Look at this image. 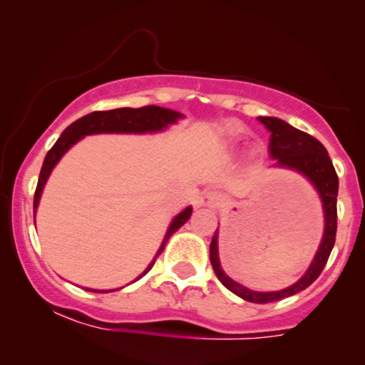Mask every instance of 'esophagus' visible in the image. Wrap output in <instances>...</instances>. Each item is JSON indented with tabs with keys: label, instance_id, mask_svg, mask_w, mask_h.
<instances>
[{
	"label": "esophagus",
	"instance_id": "obj_1",
	"mask_svg": "<svg viewBox=\"0 0 365 365\" xmlns=\"http://www.w3.org/2000/svg\"><path fill=\"white\" fill-rule=\"evenodd\" d=\"M217 202H220V197H217L216 192H204L199 199L200 206H206V207H215L217 206Z\"/></svg>",
	"mask_w": 365,
	"mask_h": 365
}]
</instances>
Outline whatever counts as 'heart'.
Listing matches in <instances>:
<instances>
[{
  "instance_id": "1",
  "label": "heart",
  "mask_w": 365,
  "mask_h": 365,
  "mask_svg": "<svg viewBox=\"0 0 365 365\" xmlns=\"http://www.w3.org/2000/svg\"><path fill=\"white\" fill-rule=\"evenodd\" d=\"M254 154H257V150H254Z\"/></svg>"
}]
</instances>
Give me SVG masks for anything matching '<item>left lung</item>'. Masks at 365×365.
Segmentation results:
<instances>
[{
	"label": "left lung",
	"mask_w": 365,
	"mask_h": 365,
	"mask_svg": "<svg viewBox=\"0 0 365 365\" xmlns=\"http://www.w3.org/2000/svg\"><path fill=\"white\" fill-rule=\"evenodd\" d=\"M259 121L271 132L269 137V156L274 159V168H288L302 173L312 183L321 197L322 211H324V235L321 245L314 255L311 266L305 274L292 287L279 292H254L233 282L228 274H225L217 254V228L209 245V259L212 269L221 283L233 292L240 299L254 304H269L276 300L287 299L295 293L305 290L309 284L317 279L321 271L328 262L331 250H333L334 238H336V197H338V175L334 171L333 163L328 156V150L319 140L302 130L292 127L287 121L273 118V116H259Z\"/></svg>",
	"instance_id": "1"
}]
</instances>
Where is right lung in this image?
<instances>
[{
	"label": "right lung",
	"instance_id": "add662e5",
	"mask_svg": "<svg viewBox=\"0 0 365 365\" xmlns=\"http://www.w3.org/2000/svg\"><path fill=\"white\" fill-rule=\"evenodd\" d=\"M182 116L183 115H180L178 111L166 110V108L144 106V108H118V110H110V111H94V113H89V115L82 116V118H78L77 121H73L70 127H66L65 130H63L60 139L56 140V144H54L53 148L49 149V153L46 154L43 168H41V173H39V182H37L36 194H34V215H36L37 206H39V199H41V194H43V188L46 185V182H48L53 168L58 165V161H60L63 154L72 148L73 144H77L82 137L94 135V133L161 132V130H165L168 125L177 123V120L182 118ZM190 215H192V206H188L183 209L178 216L173 217L168 232H166L165 238H163L161 247H159L156 255H154L153 262L145 267V271L139 276V278H142V276L149 273L150 267H153L154 262H156L158 255L165 250L166 242L170 240V237L177 232L180 226H183L187 223ZM87 290L99 292V290H91V288H87Z\"/></svg>",
	"mask_w": 365,
	"mask_h": 365
}]
</instances>
